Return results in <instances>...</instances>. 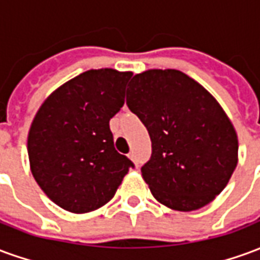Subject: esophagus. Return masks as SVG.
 Listing matches in <instances>:
<instances>
[{
	"mask_svg": "<svg viewBox=\"0 0 260 260\" xmlns=\"http://www.w3.org/2000/svg\"><path fill=\"white\" fill-rule=\"evenodd\" d=\"M129 158H131V160H132V161H134V163L138 164V158H136V154H135V153L131 152V153H129Z\"/></svg>",
	"mask_w": 260,
	"mask_h": 260,
	"instance_id": "1",
	"label": "esophagus"
}]
</instances>
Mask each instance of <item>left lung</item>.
<instances>
[{
    "mask_svg": "<svg viewBox=\"0 0 260 260\" xmlns=\"http://www.w3.org/2000/svg\"><path fill=\"white\" fill-rule=\"evenodd\" d=\"M126 104L146 126L152 156L142 177L160 203L180 212L206 206L237 167L238 139L216 99L175 69L135 75Z\"/></svg>",
    "mask_w": 260,
    "mask_h": 260,
    "instance_id": "left-lung-1",
    "label": "left lung"
}]
</instances>
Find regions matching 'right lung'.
<instances>
[{
    "instance_id": "add662e5",
    "label": "right lung",
    "mask_w": 260,
    "mask_h": 260,
    "mask_svg": "<svg viewBox=\"0 0 260 260\" xmlns=\"http://www.w3.org/2000/svg\"><path fill=\"white\" fill-rule=\"evenodd\" d=\"M131 72L90 69L53 91L27 138L31 174L59 207L87 213L106 205L129 169L114 147L110 119L125 102Z\"/></svg>"
}]
</instances>
